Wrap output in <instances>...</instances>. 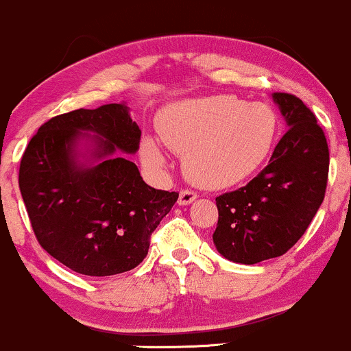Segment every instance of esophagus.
I'll return each mask as SVG.
<instances>
[{"instance_id":"obj_1","label":"esophagus","mask_w":351,"mask_h":351,"mask_svg":"<svg viewBox=\"0 0 351 351\" xmlns=\"http://www.w3.org/2000/svg\"><path fill=\"white\" fill-rule=\"evenodd\" d=\"M196 198H198V193L193 191V189H181L178 204H181V206H186V204L193 203Z\"/></svg>"}]
</instances>
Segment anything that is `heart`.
<instances>
[{"label":"heart","instance_id":"b5f03b06","mask_svg":"<svg viewBox=\"0 0 351 351\" xmlns=\"http://www.w3.org/2000/svg\"><path fill=\"white\" fill-rule=\"evenodd\" d=\"M158 130L162 142L184 158L189 180L206 188H226L263 167L276 143L279 119L265 104L211 95L173 104L160 117ZM142 152L152 167L165 163L153 140H145Z\"/></svg>","mask_w":351,"mask_h":351}]
</instances>
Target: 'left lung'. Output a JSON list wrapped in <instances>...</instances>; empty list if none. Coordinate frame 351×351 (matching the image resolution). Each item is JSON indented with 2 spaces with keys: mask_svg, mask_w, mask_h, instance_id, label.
<instances>
[{
  "mask_svg": "<svg viewBox=\"0 0 351 351\" xmlns=\"http://www.w3.org/2000/svg\"><path fill=\"white\" fill-rule=\"evenodd\" d=\"M287 132L269 165L243 188L216 198V249L232 263L257 264L279 257L307 231L328 181V145L315 115L299 97L272 95Z\"/></svg>",
  "mask_w": 351,
  "mask_h": 351,
  "instance_id": "left-lung-1",
  "label": "left lung"
}]
</instances>
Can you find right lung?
<instances>
[{"mask_svg":"<svg viewBox=\"0 0 351 351\" xmlns=\"http://www.w3.org/2000/svg\"><path fill=\"white\" fill-rule=\"evenodd\" d=\"M94 131L95 167H80L73 145ZM138 128L127 104L77 108L52 117L27 143L19 189L38 243L72 271L92 277L136 267L150 236L178 199L176 191L145 183L138 168L115 150H138Z\"/></svg>","mask_w":351,"mask_h":351,"instance_id":"right-lung-1","label":"right lung"}]
</instances>
